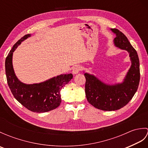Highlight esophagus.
Masks as SVG:
<instances>
[{
    "label": "esophagus",
    "mask_w": 148,
    "mask_h": 148,
    "mask_svg": "<svg viewBox=\"0 0 148 148\" xmlns=\"http://www.w3.org/2000/svg\"><path fill=\"white\" fill-rule=\"evenodd\" d=\"M81 71V67H79V66H75V67L72 69V74H77L79 72V71Z\"/></svg>",
    "instance_id": "obj_1"
}]
</instances>
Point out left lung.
I'll return each instance as SVG.
<instances>
[{"label": "left lung", "instance_id": "1", "mask_svg": "<svg viewBox=\"0 0 148 148\" xmlns=\"http://www.w3.org/2000/svg\"><path fill=\"white\" fill-rule=\"evenodd\" d=\"M110 30L116 36L113 40L114 46L129 54L131 65L123 79L121 83L109 84L83 71L87 100L95 108L106 111H116L126 106L137 92L140 81L139 59L136 50L121 32L116 29Z\"/></svg>", "mask_w": 148, "mask_h": 148}]
</instances>
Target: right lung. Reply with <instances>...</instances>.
I'll use <instances>...</instances> for the list:
<instances>
[{
    "label": "right lung",
    "instance_id": "add662e5",
    "mask_svg": "<svg viewBox=\"0 0 148 148\" xmlns=\"http://www.w3.org/2000/svg\"><path fill=\"white\" fill-rule=\"evenodd\" d=\"M31 36L27 34L21 37L9 51L5 62L6 77L12 95L25 108L35 112H48L60 104V91L73 76L72 74H60L43 82L34 84H26L20 81L14 71L12 55L18 46Z\"/></svg>",
    "mask_w": 148,
    "mask_h": 148
}]
</instances>
